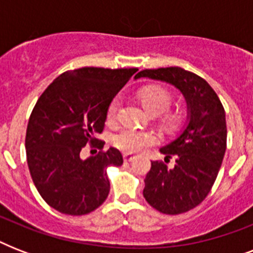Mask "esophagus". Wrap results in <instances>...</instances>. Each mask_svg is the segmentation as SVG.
Instances as JSON below:
<instances>
[{"label":"esophagus","mask_w":253,"mask_h":253,"mask_svg":"<svg viewBox=\"0 0 253 253\" xmlns=\"http://www.w3.org/2000/svg\"><path fill=\"white\" fill-rule=\"evenodd\" d=\"M135 159V156L132 154H130V152H125V154H123V160H125V162H131V160H134Z\"/></svg>","instance_id":"34e87169"}]
</instances>
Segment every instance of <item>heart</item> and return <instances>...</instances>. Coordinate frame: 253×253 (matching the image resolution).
<instances>
[{
    "label": "heart",
    "instance_id": "b5f03b06",
    "mask_svg": "<svg viewBox=\"0 0 253 253\" xmlns=\"http://www.w3.org/2000/svg\"><path fill=\"white\" fill-rule=\"evenodd\" d=\"M138 98L142 106L150 114L158 115L168 110L172 103V94L168 89L159 85H150L143 87L138 93ZM119 109L118 99H113L107 107V119L114 121L117 118ZM182 121V115L180 111H170L166 113L162 118L163 127L168 131L177 130ZM113 143L115 146L127 152L139 154L146 151L148 147L154 146L156 143V135L152 131L138 130V128H123L114 135Z\"/></svg>",
    "mask_w": 253,
    "mask_h": 253
}]
</instances>
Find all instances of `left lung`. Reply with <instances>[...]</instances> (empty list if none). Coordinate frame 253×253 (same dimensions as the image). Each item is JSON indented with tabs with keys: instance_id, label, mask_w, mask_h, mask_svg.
Masks as SVG:
<instances>
[{
	"instance_id": "1",
	"label": "left lung",
	"mask_w": 253,
	"mask_h": 253,
	"mask_svg": "<svg viewBox=\"0 0 253 253\" xmlns=\"http://www.w3.org/2000/svg\"><path fill=\"white\" fill-rule=\"evenodd\" d=\"M152 79L173 85L188 106V123L174 140L160 148L172 168L151 162L143 196L158 211L182 214L202 202L211 190L223 162L227 127L223 105L210 85L196 73L180 67L144 69L135 79Z\"/></svg>"
}]
</instances>
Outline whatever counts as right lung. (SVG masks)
Returning a JSON list of instances; mask_svg holds the SVG:
<instances>
[{
	"label": "right lung",
	"instance_id": "obj_1",
	"mask_svg": "<svg viewBox=\"0 0 253 253\" xmlns=\"http://www.w3.org/2000/svg\"><path fill=\"white\" fill-rule=\"evenodd\" d=\"M136 68H85L55 79L38 99L26 131L30 174L47 204L68 215H84L105 202L110 192L106 168L123 164L122 154L110 147L86 160L87 143L103 148L94 138L105 127L107 107Z\"/></svg>",
	"mask_w": 253,
	"mask_h": 253
}]
</instances>
